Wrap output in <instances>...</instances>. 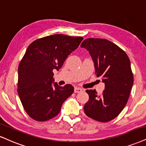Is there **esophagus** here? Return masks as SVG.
Masks as SVG:
<instances>
[{"label": "esophagus", "mask_w": 146, "mask_h": 146, "mask_svg": "<svg viewBox=\"0 0 146 146\" xmlns=\"http://www.w3.org/2000/svg\"><path fill=\"white\" fill-rule=\"evenodd\" d=\"M83 91V89H81V88L79 87H75L74 88V92L75 93H80Z\"/></svg>", "instance_id": "1"}]
</instances>
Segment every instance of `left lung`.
I'll list each match as a JSON object with an SVG mask.
<instances>
[{
	"label": "left lung",
	"mask_w": 146,
	"mask_h": 146,
	"mask_svg": "<svg viewBox=\"0 0 146 146\" xmlns=\"http://www.w3.org/2000/svg\"><path fill=\"white\" fill-rule=\"evenodd\" d=\"M81 47L89 51L94 63L95 74L102 77L105 89L102 95L87 90L89 101L84 111L89 118L106 123L118 116L129 100L133 75L129 57L123 49L106 39H85Z\"/></svg>",
	"instance_id": "left-lung-1"
}]
</instances>
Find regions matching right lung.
I'll return each mask as SVG.
<instances>
[{
	"instance_id": "1",
	"label": "right lung",
	"mask_w": 146,
	"mask_h": 146,
	"mask_svg": "<svg viewBox=\"0 0 146 146\" xmlns=\"http://www.w3.org/2000/svg\"><path fill=\"white\" fill-rule=\"evenodd\" d=\"M82 40L81 36L54 35L37 39L27 48L18 67L17 93L32 119L43 122L56 116L73 93L71 84L59 87L54 82L53 87V71L62 68Z\"/></svg>"
}]
</instances>
